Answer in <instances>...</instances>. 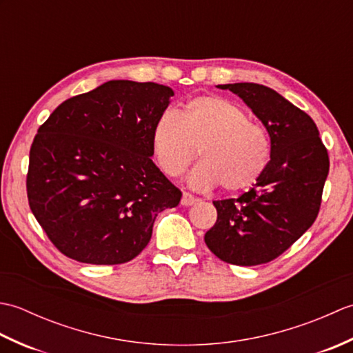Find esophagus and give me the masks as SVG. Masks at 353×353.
<instances>
[{
	"instance_id": "obj_1",
	"label": "esophagus",
	"mask_w": 353,
	"mask_h": 353,
	"mask_svg": "<svg viewBox=\"0 0 353 353\" xmlns=\"http://www.w3.org/2000/svg\"><path fill=\"white\" fill-rule=\"evenodd\" d=\"M199 199L197 197H194L192 194H190V192H183V197H182V201L181 203L183 205V206H191V205H194L196 203Z\"/></svg>"
}]
</instances>
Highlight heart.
Returning a JSON list of instances; mask_svg holds the SVG:
<instances>
[{
    "label": "heart",
    "mask_w": 353,
    "mask_h": 353,
    "mask_svg": "<svg viewBox=\"0 0 353 353\" xmlns=\"http://www.w3.org/2000/svg\"><path fill=\"white\" fill-rule=\"evenodd\" d=\"M191 172L194 188L221 185L224 191H243L267 170L272 142L264 125L250 121L238 104L215 95H200L185 104L181 115L168 110L153 129V152L161 170L171 177L183 174L199 154Z\"/></svg>",
    "instance_id": "heart-1"
}]
</instances>
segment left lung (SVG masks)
<instances>
[{
  "label": "left lung",
  "mask_w": 353,
  "mask_h": 353,
  "mask_svg": "<svg viewBox=\"0 0 353 353\" xmlns=\"http://www.w3.org/2000/svg\"><path fill=\"white\" fill-rule=\"evenodd\" d=\"M236 94L270 134L272 153L259 181L238 199L215 200L216 221L205 243L234 265L276 259L316 221L329 172L327 150L312 118L258 83L219 85Z\"/></svg>",
  "instance_id": "obj_1"
}]
</instances>
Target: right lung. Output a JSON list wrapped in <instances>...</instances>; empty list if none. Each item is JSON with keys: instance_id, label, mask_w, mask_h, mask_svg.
Returning <instances> with one entry per match:
<instances>
[{"instance_id": "right-lung-1", "label": "right lung", "mask_w": 353, "mask_h": 353, "mask_svg": "<svg viewBox=\"0 0 353 353\" xmlns=\"http://www.w3.org/2000/svg\"><path fill=\"white\" fill-rule=\"evenodd\" d=\"M172 89L110 80L63 101L30 148L28 205L50 241L85 264H124L182 192L152 161Z\"/></svg>"}]
</instances>
